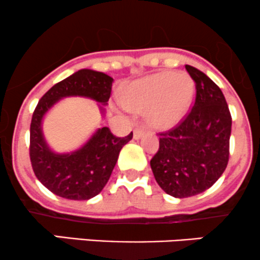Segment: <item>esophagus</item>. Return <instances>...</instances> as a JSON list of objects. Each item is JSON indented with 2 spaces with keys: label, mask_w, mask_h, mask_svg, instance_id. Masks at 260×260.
Instances as JSON below:
<instances>
[{
  "label": "esophagus",
  "mask_w": 260,
  "mask_h": 260,
  "mask_svg": "<svg viewBox=\"0 0 260 260\" xmlns=\"http://www.w3.org/2000/svg\"><path fill=\"white\" fill-rule=\"evenodd\" d=\"M144 134H145V131L142 129H135L134 130V139L139 140L142 135H144Z\"/></svg>",
  "instance_id": "obj_1"
}]
</instances>
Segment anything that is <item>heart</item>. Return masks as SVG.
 <instances>
[{"instance_id": "heart-1", "label": "heart", "mask_w": 260, "mask_h": 260, "mask_svg": "<svg viewBox=\"0 0 260 260\" xmlns=\"http://www.w3.org/2000/svg\"><path fill=\"white\" fill-rule=\"evenodd\" d=\"M195 84L186 74L159 72L127 84L121 94L124 106L134 112L146 110L154 129H171L190 110Z\"/></svg>"}]
</instances>
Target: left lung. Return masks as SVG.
<instances>
[{
    "mask_svg": "<svg viewBox=\"0 0 260 260\" xmlns=\"http://www.w3.org/2000/svg\"><path fill=\"white\" fill-rule=\"evenodd\" d=\"M185 69L195 82L194 106L174 129L159 134V148L150 162L158 185L179 199L203 193L222 176L232 126L220 87L200 70Z\"/></svg>",
    "mask_w": 260,
    "mask_h": 260,
    "instance_id": "obj_1",
    "label": "left lung"
}]
</instances>
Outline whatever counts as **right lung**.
Wrapping results in <instances>:
<instances>
[{"instance_id":"right-lung-1","label":"right lung","mask_w":260,"mask_h":260,"mask_svg":"<svg viewBox=\"0 0 260 260\" xmlns=\"http://www.w3.org/2000/svg\"><path fill=\"white\" fill-rule=\"evenodd\" d=\"M112 84L110 76L83 69L52 86L38 103L30 122L29 156L36 177L55 195L70 200H88L101 193L112 176L122 146L133 139V133L116 138L109 127H99L78 150L55 153L44 139V115L66 97L91 98L106 106ZM99 107L104 113L103 107Z\"/></svg>"}]
</instances>
